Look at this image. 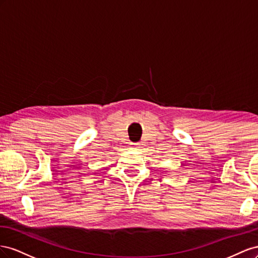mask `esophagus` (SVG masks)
Listing matches in <instances>:
<instances>
[{
  "label": "esophagus",
  "mask_w": 258,
  "mask_h": 258,
  "mask_svg": "<svg viewBox=\"0 0 258 258\" xmlns=\"http://www.w3.org/2000/svg\"><path fill=\"white\" fill-rule=\"evenodd\" d=\"M132 146H133L135 149H136V148H139V145H138V144H132Z\"/></svg>",
  "instance_id": "esophagus-1"
}]
</instances>
